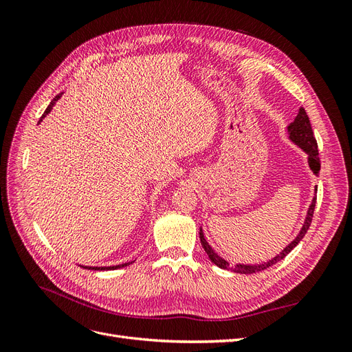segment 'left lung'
<instances>
[{"label":"left lung","mask_w":352,"mask_h":352,"mask_svg":"<svg viewBox=\"0 0 352 352\" xmlns=\"http://www.w3.org/2000/svg\"><path fill=\"white\" fill-rule=\"evenodd\" d=\"M287 132H289V140L292 142H295L300 148H302V150L308 154V164H310V168L313 170V173L316 176H318V172H320V158H318L317 141H316L313 129H311L310 119H308V116H307V113H305V110L302 107L300 109V111H298L295 120L289 126H287ZM314 207H316V197L313 198V202H311L310 208H308V212H307V217H305V221H304V225H302V229H301L300 233H298V236L289 245H287V247L279 255H276L274 258H272L270 261L264 263V264H254V265H250V264H236V265H230L225 258H221L220 255H217L214 252V250L210 247L208 242L204 238V233H202V230H199L201 245H202V248H204V251L207 252L208 258L212 263H214L217 267L226 269V270H233L235 273H242V274L257 273V272L265 270L267 267H270V265H273V264H276L278 261L283 260L286 255L289 254L296 247L298 242H300L305 236L308 228H310V225H311L313 214H314Z\"/></svg>","instance_id":"8db88e82"}]
</instances>
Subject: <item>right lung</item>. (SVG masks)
Returning a JSON list of instances; mask_svg holds the SVG:
<instances>
[{"mask_svg": "<svg viewBox=\"0 0 352 352\" xmlns=\"http://www.w3.org/2000/svg\"><path fill=\"white\" fill-rule=\"evenodd\" d=\"M61 97V94H58V95H56L54 97V100H52L51 102H50V105L47 107V110L44 111V114H42V117H41V120L44 119V117L52 110V107H54V104L58 101V98ZM39 120V122H41ZM129 264H132V261L131 263H124V264H119V265H110V267H83V269H89V270H116V269H120V267H126V265H129Z\"/></svg>", "mask_w": 352, "mask_h": 352, "instance_id": "obj_1", "label": "right lung"}]
</instances>
